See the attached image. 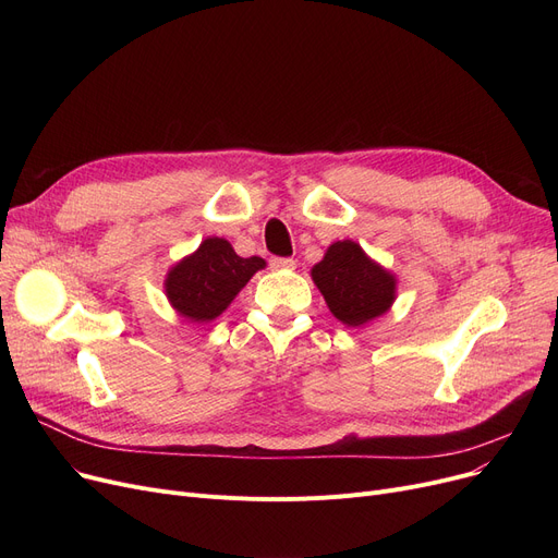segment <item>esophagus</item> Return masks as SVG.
Returning a JSON list of instances; mask_svg holds the SVG:
<instances>
[{
    "label": "esophagus",
    "instance_id": "obj_1",
    "mask_svg": "<svg viewBox=\"0 0 558 558\" xmlns=\"http://www.w3.org/2000/svg\"><path fill=\"white\" fill-rule=\"evenodd\" d=\"M271 269H294L296 259L294 257H271Z\"/></svg>",
    "mask_w": 558,
    "mask_h": 558
}]
</instances>
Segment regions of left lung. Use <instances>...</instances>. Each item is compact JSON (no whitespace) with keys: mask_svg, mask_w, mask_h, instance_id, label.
Returning a JSON list of instances; mask_svg holds the SVG:
<instances>
[{"mask_svg":"<svg viewBox=\"0 0 558 558\" xmlns=\"http://www.w3.org/2000/svg\"><path fill=\"white\" fill-rule=\"evenodd\" d=\"M312 280L330 312L345 326L385 314L396 299V278L366 257L360 244L337 242L312 269Z\"/></svg>","mask_w":558,"mask_h":558,"instance_id":"left-lung-1","label":"left lung"}]
</instances>
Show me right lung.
<instances>
[{
    "instance_id": "1",
    "label": "right lung",
    "mask_w": 558,
    "mask_h": 558,
    "mask_svg": "<svg viewBox=\"0 0 558 558\" xmlns=\"http://www.w3.org/2000/svg\"><path fill=\"white\" fill-rule=\"evenodd\" d=\"M262 267V257H240L226 240L208 238L167 274V299L181 316L203 324L217 318Z\"/></svg>"
}]
</instances>
